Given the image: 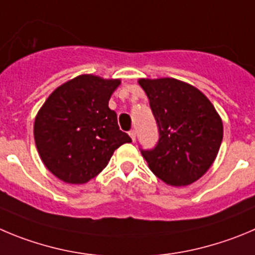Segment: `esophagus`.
<instances>
[{"label": "esophagus", "mask_w": 255, "mask_h": 255, "mask_svg": "<svg viewBox=\"0 0 255 255\" xmlns=\"http://www.w3.org/2000/svg\"><path fill=\"white\" fill-rule=\"evenodd\" d=\"M129 135H130V138H132V141H135V135H137V133H135L134 129L129 130Z\"/></svg>", "instance_id": "obj_1"}]
</instances>
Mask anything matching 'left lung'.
<instances>
[{
  "mask_svg": "<svg viewBox=\"0 0 255 255\" xmlns=\"http://www.w3.org/2000/svg\"><path fill=\"white\" fill-rule=\"evenodd\" d=\"M149 99L160 139L142 156L157 177L171 186H187L210 168L223 141V121L194 85L173 78L139 79Z\"/></svg>",
  "mask_w": 255,
  "mask_h": 255,
  "instance_id": "obj_1",
  "label": "left lung"
}]
</instances>
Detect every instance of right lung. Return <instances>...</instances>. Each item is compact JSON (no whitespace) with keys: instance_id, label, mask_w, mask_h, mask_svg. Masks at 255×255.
Returning a JSON list of instances; mask_svg holds the SVG:
<instances>
[{"instance_id":"1","label":"right lung","mask_w":255,"mask_h":255,"mask_svg":"<svg viewBox=\"0 0 255 255\" xmlns=\"http://www.w3.org/2000/svg\"><path fill=\"white\" fill-rule=\"evenodd\" d=\"M120 79L82 74L56 88L37 112L34 137L47 170L66 184H85L112 154L132 142L108 107Z\"/></svg>"}]
</instances>
